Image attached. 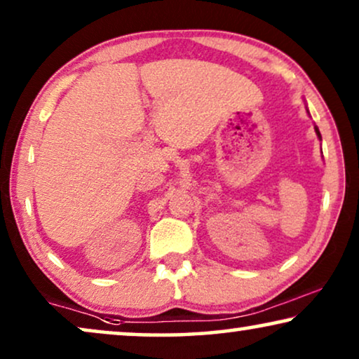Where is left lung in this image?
Instances as JSON below:
<instances>
[{
  "label": "left lung",
  "instance_id": "obj_1",
  "mask_svg": "<svg viewBox=\"0 0 359 359\" xmlns=\"http://www.w3.org/2000/svg\"><path fill=\"white\" fill-rule=\"evenodd\" d=\"M317 132V135H320V132H318V130H316Z\"/></svg>",
  "mask_w": 359,
  "mask_h": 359
}]
</instances>
